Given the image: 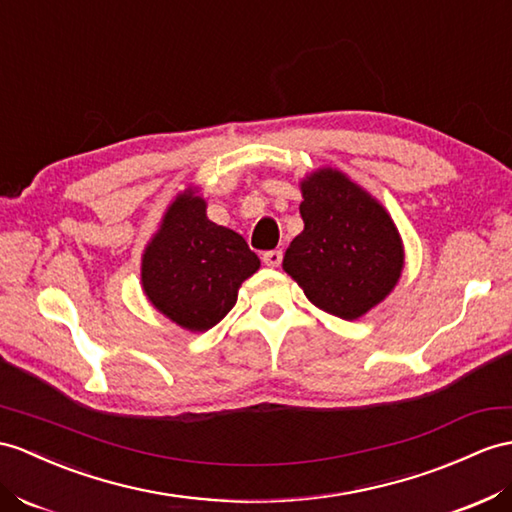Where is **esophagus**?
Returning a JSON list of instances; mask_svg holds the SVG:
<instances>
[{"label":"esophagus","mask_w":512,"mask_h":512,"mask_svg":"<svg viewBox=\"0 0 512 512\" xmlns=\"http://www.w3.org/2000/svg\"><path fill=\"white\" fill-rule=\"evenodd\" d=\"M263 260H265L267 267H280L282 252H280V249H269V252L263 254Z\"/></svg>","instance_id":"obj_1"}]
</instances>
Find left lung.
Wrapping results in <instances>:
<instances>
[{"mask_svg": "<svg viewBox=\"0 0 512 512\" xmlns=\"http://www.w3.org/2000/svg\"><path fill=\"white\" fill-rule=\"evenodd\" d=\"M304 232L282 267L326 313L358 319L391 293L404 249L386 210L341 171L321 169L302 182Z\"/></svg>", "mask_w": 512, "mask_h": 512, "instance_id": "8db88e82", "label": "left lung"}]
</instances>
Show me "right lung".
I'll list each match as a JSON object with an SVG mask.
<instances>
[{
  "label": "right lung",
  "instance_id": "1",
  "mask_svg": "<svg viewBox=\"0 0 512 512\" xmlns=\"http://www.w3.org/2000/svg\"><path fill=\"white\" fill-rule=\"evenodd\" d=\"M260 267L245 239L206 217L202 197L182 195L143 254V289L162 315L204 332L236 304L239 286Z\"/></svg>",
  "mask_w": 512,
  "mask_h": 512
}]
</instances>
